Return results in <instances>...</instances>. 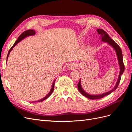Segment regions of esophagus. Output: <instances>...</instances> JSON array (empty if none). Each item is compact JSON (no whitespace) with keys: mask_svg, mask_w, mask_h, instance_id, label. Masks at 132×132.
I'll return each instance as SVG.
<instances>
[{"mask_svg":"<svg viewBox=\"0 0 132 132\" xmlns=\"http://www.w3.org/2000/svg\"><path fill=\"white\" fill-rule=\"evenodd\" d=\"M76 67V65L75 64H70L68 65V69H70V70H73L74 68H75Z\"/></svg>","mask_w":132,"mask_h":132,"instance_id":"obj_1","label":"esophagus"}]
</instances>
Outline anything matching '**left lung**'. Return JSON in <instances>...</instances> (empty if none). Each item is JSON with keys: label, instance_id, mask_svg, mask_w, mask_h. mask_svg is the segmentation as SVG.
<instances>
[{"label": "left lung", "instance_id": "8db88e82", "mask_svg": "<svg viewBox=\"0 0 132 132\" xmlns=\"http://www.w3.org/2000/svg\"><path fill=\"white\" fill-rule=\"evenodd\" d=\"M97 31L98 33V34L101 35V40L102 42H107L110 45H111L112 47L114 48V49L115 50L116 52V54H117V56L118 61V63H119V67H120V71H119V74L117 83H116V84L114 88H113L111 90L108 91L107 93L102 94L101 95H90L89 94H87V93H86V92L81 87V81H80H80L78 84V88L79 91L80 92V93L82 95L84 96H85L87 98L91 99V100L101 98L103 97L106 96L110 94L111 93H112L113 91H114L117 88V87L119 84V82H120V80H121V76L124 72V70H125V65H124V63L123 62V55H122V51H121V48L119 47V46L117 45V44L109 36V35L107 34V33L106 32V31H105L102 29H97Z\"/></svg>", "mask_w": 132, "mask_h": 132}]
</instances>
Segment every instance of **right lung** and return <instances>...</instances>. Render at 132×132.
Wrapping results in <instances>:
<instances>
[{"label": "right lung", "mask_w": 132, "mask_h": 132, "mask_svg": "<svg viewBox=\"0 0 132 132\" xmlns=\"http://www.w3.org/2000/svg\"><path fill=\"white\" fill-rule=\"evenodd\" d=\"M35 34H36V33H35V31L34 30H27V31H24V32H22L20 35L17 40L16 41V42H15V43L14 44V45H13V46H12V47L10 49V50L9 51L8 54H7V57H6V62H7V58H8L9 55V54H10V52H11V51L12 50H13V47H14V46H15L17 44H18L19 42H20V41L22 40V39H23V38H25V37H27V36H31V35H35ZM55 81V80H54V82H53V83L52 84V86L51 89V90H50V93L47 95L46 96H45V97H43V98H42V99H41V100H38V101H35V102H42V101H43V100H46V98H47L48 97L50 96L52 94V93H53V91L54 87Z\"/></svg>", "instance_id": "obj_1"}]
</instances>
